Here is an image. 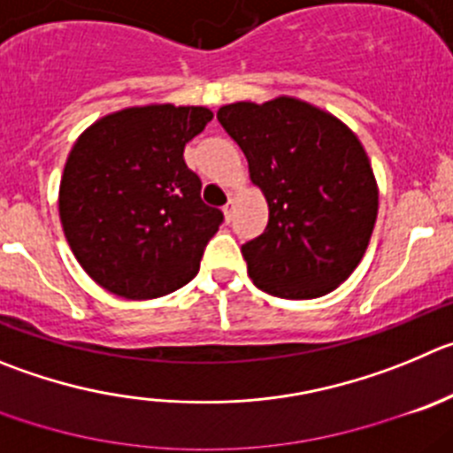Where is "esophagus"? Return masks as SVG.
<instances>
[{
  "mask_svg": "<svg viewBox=\"0 0 453 453\" xmlns=\"http://www.w3.org/2000/svg\"><path fill=\"white\" fill-rule=\"evenodd\" d=\"M232 214H234V198H230L227 205L223 207V217H226V221H232Z\"/></svg>",
  "mask_w": 453,
  "mask_h": 453,
  "instance_id": "obj_1",
  "label": "esophagus"
}]
</instances>
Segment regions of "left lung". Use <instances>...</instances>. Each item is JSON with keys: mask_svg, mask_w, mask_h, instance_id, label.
<instances>
[{"mask_svg": "<svg viewBox=\"0 0 453 453\" xmlns=\"http://www.w3.org/2000/svg\"><path fill=\"white\" fill-rule=\"evenodd\" d=\"M217 118L268 203L264 234L241 246L255 286L281 299H315L344 284L378 219V180L360 138L293 96L223 104Z\"/></svg>", "mask_w": 453, "mask_h": 453, "instance_id": "1", "label": "left lung"}]
</instances>
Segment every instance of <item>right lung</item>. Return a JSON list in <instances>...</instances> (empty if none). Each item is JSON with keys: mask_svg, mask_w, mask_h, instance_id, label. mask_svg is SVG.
I'll return each mask as SVG.
<instances>
[{"mask_svg": "<svg viewBox=\"0 0 453 453\" xmlns=\"http://www.w3.org/2000/svg\"><path fill=\"white\" fill-rule=\"evenodd\" d=\"M212 118L194 104H138L98 118L73 142L58 210L71 252L104 290L156 299L196 277L223 214L203 203L183 151Z\"/></svg>", "mask_w": 453, "mask_h": 453, "instance_id": "1", "label": "right lung"}]
</instances>
